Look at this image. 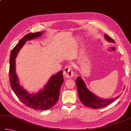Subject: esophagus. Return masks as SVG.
<instances>
[{"mask_svg":"<svg viewBox=\"0 0 131 131\" xmlns=\"http://www.w3.org/2000/svg\"><path fill=\"white\" fill-rule=\"evenodd\" d=\"M63 76L65 78H72L74 75V72L70 66H68L63 69Z\"/></svg>","mask_w":131,"mask_h":131,"instance_id":"34e87169","label":"esophagus"}]
</instances>
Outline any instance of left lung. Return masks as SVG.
<instances>
[{
  "instance_id": "left-lung-1",
  "label": "left lung",
  "mask_w": 131,
  "mask_h": 131,
  "mask_svg": "<svg viewBox=\"0 0 131 131\" xmlns=\"http://www.w3.org/2000/svg\"><path fill=\"white\" fill-rule=\"evenodd\" d=\"M104 37L107 41L111 43H115L114 40L112 39L111 37H109L108 35L105 34ZM76 84H77L78 96H79L80 101L84 105L87 107H89V108L93 109L104 108V107L112 103L120 96H117L115 98L110 99L100 98L87 88L84 81L83 80L81 76L77 78Z\"/></svg>"
}]
</instances>
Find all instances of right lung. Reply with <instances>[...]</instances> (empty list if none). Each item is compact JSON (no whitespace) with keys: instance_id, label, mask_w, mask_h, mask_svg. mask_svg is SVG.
<instances>
[{"instance_id":"right-lung-1","label":"right lung","mask_w":131,"mask_h":131,"mask_svg":"<svg viewBox=\"0 0 131 131\" xmlns=\"http://www.w3.org/2000/svg\"><path fill=\"white\" fill-rule=\"evenodd\" d=\"M43 32L29 33L26 35L12 50L9 58V83L12 89L22 103L30 108L38 111L48 110L57 102L61 86L64 81L62 70L52 75L43 89L31 94L20 84L15 70V58L26 42L41 37Z\"/></svg>"}]
</instances>
